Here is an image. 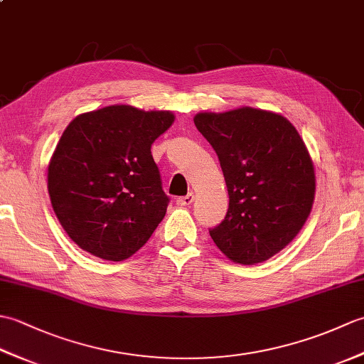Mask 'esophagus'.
Wrapping results in <instances>:
<instances>
[{
    "mask_svg": "<svg viewBox=\"0 0 364 364\" xmlns=\"http://www.w3.org/2000/svg\"><path fill=\"white\" fill-rule=\"evenodd\" d=\"M194 198H196V196L191 192V194L178 198V200H176V205H180V206H189V205H192V202H194Z\"/></svg>",
    "mask_w": 364,
    "mask_h": 364,
    "instance_id": "obj_1",
    "label": "esophagus"
}]
</instances>
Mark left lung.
<instances>
[{"label":"left lung","instance_id":"1","mask_svg":"<svg viewBox=\"0 0 364 364\" xmlns=\"http://www.w3.org/2000/svg\"><path fill=\"white\" fill-rule=\"evenodd\" d=\"M194 123L211 144L225 176V219L210 228L230 259L257 264L284 249L304 227L314 198V168L289 120L241 107L197 114Z\"/></svg>","mask_w":364,"mask_h":364}]
</instances>
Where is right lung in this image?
Here are the masks:
<instances>
[{"mask_svg":"<svg viewBox=\"0 0 364 364\" xmlns=\"http://www.w3.org/2000/svg\"><path fill=\"white\" fill-rule=\"evenodd\" d=\"M173 119L120 105L81 114L65 128L48 166V192L82 250L122 261L149 241L170 202L150 149Z\"/></svg>","mask_w":364,"mask_h":364,"instance_id":"obj_1","label":"right lung"}]
</instances>
